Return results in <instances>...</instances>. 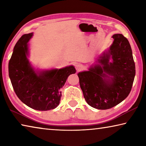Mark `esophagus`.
Segmentation results:
<instances>
[{
	"mask_svg": "<svg viewBox=\"0 0 146 146\" xmlns=\"http://www.w3.org/2000/svg\"><path fill=\"white\" fill-rule=\"evenodd\" d=\"M83 68V66L82 65V64H80V63H76V65H75V68L76 70L77 71H80Z\"/></svg>",
	"mask_w": 146,
	"mask_h": 146,
	"instance_id": "esophagus-1",
	"label": "esophagus"
}]
</instances>
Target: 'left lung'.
Returning <instances> with one entry per match:
<instances>
[{
  "instance_id": "obj_1",
  "label": "left lung",
  "mask_w": 146,
  "mask_h": 146,
  "mask_svg": "<svg viewBox=\"0 0 146 146\" xmlns=\"http://www.w3.org/2000/svg\"><path fill=\"white\" fill-rule=\"evenodd\" d=\"M114 40L88 71L79 72L80 88L89 105L108 110L126 98L135 76V64L129 41L122 34Z\"/></svg>"
}]
</instances>
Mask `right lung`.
I'll list each match as a JSON object with an SVG mask.
<instances>
[{
  "label": "right lung",
  "instance_id": "add662e5",
  "mask_svg": "<svg viewBox=\"0 0 146 146\" xmlns=\"http://www.w3.org/2000/svg\"><path fill=\"white\" fill-rule=\"evenodd\" d=\"M33 35V33L24 35L16 43L9 62V76L17 97L26 106L38 111L53 110L60 103V89L76 70L73 66L35 68L28 59V42Z\"/></svg>",
  "mask_w": 146,
  "mask_h": 146
}]
</instances>
